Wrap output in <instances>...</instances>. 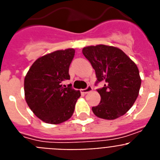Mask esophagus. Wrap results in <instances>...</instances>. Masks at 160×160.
Here are the masks:
<instances>
[{
  "label": "esophagus",
  "mask_w": 160,
  "mask_h": 160,
  "mask_svg": "<svg viewBox=\"0 0 160 160\" xmlns=\"http://www.w3.org/2000/svg\"><path fill=\"white\" fill-rule=\"evenodd\" d=\"M92 90V87L91 86V85H88L86 88L81 89V92H82V93H84V94H86V93L91 92Z\"/></svg>",
  "instance_id": "obj_1"
}]
</instances>
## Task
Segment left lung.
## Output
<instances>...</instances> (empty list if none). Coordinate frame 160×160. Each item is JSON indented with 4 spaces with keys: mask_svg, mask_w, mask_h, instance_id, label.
<instances>
[{
    "mask_svg": "<svg viewBox=\"0 0 160 160\" xmlns=\"http://www.w3.org/2000/svg\"><path fill=\"white\" fill-rule=\"evenodd\" d=\"M82 53L95 70L97 83H104L98 89L101 102L92 107L93 114L105 119L124 115L135 102L142 84L135 62L121 49L110 45L86 46Z\"/></svg>",
    "mask_w": 160,
    "mask_h": 160,
    "instance_id": "1",
    "label": "left lung"
}]
</instances>
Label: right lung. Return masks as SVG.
I'll list each match as a JSON object with an SVG mask.
<instances>
[{
	"mask_svg": "<svg viewBox=\"0 0 160 160\" xmlns=\"http://www.w3.org/2000/svg\"><path fill=\"white\" fill-rule=\"evenodd\" d=\"M74 55V49L44 55L33 62L25 76V100L35 115L45 123L58 124L73 115L80 92L72 84L62 85V81L70 79Z\"/></svg>",
	"mask_w": 160,
	"mask_h": 160,
	"instance_id": "add662e5",
	"label": "right lung"
}]
</instances>
